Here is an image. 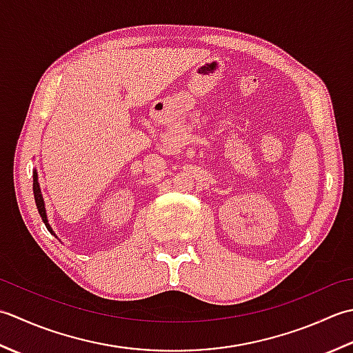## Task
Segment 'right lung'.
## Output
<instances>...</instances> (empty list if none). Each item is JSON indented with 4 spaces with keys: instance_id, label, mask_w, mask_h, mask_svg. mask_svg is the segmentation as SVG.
I'll return each instance as SVG.
<instances>
[{
    "instance_id": "right-lung-1",
    "label": "right lung",
    "mask_w": 353,
    "mask_h": 353,
    "mask_svg": "<svg viewBox=\"0 0 353 353\" xmlns=\"http://www.w3.org/2000/svg\"><path fill=\"white\" fill-rule=\"evenodd\" d=\"M33 195H34V203H36V207H38V212L41 214L42 221H44L46 227L52 232V228H50L48 225V221H47V214H46V207H44V199H42V195H41V190H39V184H38V175H36V172L33 174ZM53 233V232H52Z\"/></svg>"
}]
</instances>
